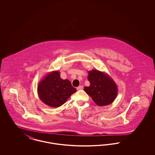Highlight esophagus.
Masks as SVG:
<instances>
[{
  "instance_id": "34e87169",
  "label": "esophagus",
  "mask_w": 155,
  "mask_h": 155,
  "mask_svg": "<svg viewBox=\"0 0 155 155\" xmlns=\"http://www.w3.org/2000/svg\"><path fill=\"white\" fill-rule=\"evenodd\" d=\"M82 89H83V86H82V85H81V86H79L78 87H77V90H81Z\"/></svg>"
}]
</instances>
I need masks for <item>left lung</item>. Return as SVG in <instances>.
Listing matches in <instances>:
<instances>
[{"instance_id": "8db88e82", "label": "left lung", "mask_w": 155, "mask_h": 155, "mask_svg": "<svg viewBox=\"0 0 155 155\" xmlns=\"http://www.w3.org/2000/svg\"><path fill=\"white\" fill-rule=\"evenodd\" d=\"M89 87H85V92L99 106L110 104L116 98L118 89L116 84L110 77L97 70L88 71Z\"/></svg>"}]
</instances>
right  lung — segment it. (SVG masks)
Returning a JSON list of instances; mask_svg holds the SVG:
<instances>
[{
    "label": "right lung",
    "mask_w": 155,
    "mask_h": 155,
    "mask_svg": "<svg viewBox=\"0 0 155 155\" xmlns=\"http://www.w3.org/2000/svg\"><path fill=\"white\" fill-rule=\"evenodd\" d=\"M38 94L41 101L51 107L63 104L77 91L68 80H63L59 71L46 75L38 85Z\"/></svg>",
    "instance_id": "right-lung-1"
}]
</instances>
